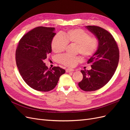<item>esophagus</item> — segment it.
Returning <instances> with one entry per match:
<instances>
[{"label":"esophagus","mask_w":130,"mask_h":130,"mask_svg":"<svg viewBox=\"0 0 130 130\" xmlns=\"http://www.w3.org/2000/svg\"><path fill=\"white\" fill-rule=\"evenodd\" d=\"M74 69H70V68H68V69H66V72L67 73H69V72H73L74 71Z\"/></svg>","instance_id":"obj_1"}]
</instances>
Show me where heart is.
Here are the masks:
<instances>
[{"instance_id":"obj_1","label":"heart","mask_w":130,"mask_h":130,"mask_svg":"<svg viewBox=\"0 0 130 130\" xmlns=\"http://www.w3.org/2000/svg\"><path fill=\"white\" fill-rule=\"evenodd\" d=\"M67 44H75V53H80L84 57L88 58L96 52L99 41L96 37L90 36L86 31L81 29H74L62 32L61 35L55 36L51 46L55 53L60 54L64 52ZM58 60L62 64L73 67L81 62L82 57L80 56L63 55L59 57Z\"/></svg>"}]
</instances>
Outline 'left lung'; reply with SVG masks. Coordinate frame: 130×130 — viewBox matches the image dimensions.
<instances>
[{"label":"left lung","instance_id":"left-lung-1","mask_svg":"<svg viewBox=\"0 0 130 130\" xmlns=\"http://www.w3.org/2000/svg\"><path fill=\"white\" fill-rule=\"evenodd\" d=\"M98 38L97 50L87 61L92 63L89 70H81L83 79L78 86L86 92L94 91L108 83L115 74L118 64L119 51L112 35L107 30L97 26H86Z\"/></svg>","mask_w":130,"mask_h":130}]
</instances>
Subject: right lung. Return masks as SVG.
Returning a JSON list of instances; mask_svg holds the SVG:
<instances>
[{"label": "right lung", "mask_w": 130, "mask_h": 130, "mask_svg": "<svg viewBox=\"0 0 130 130\" xmlns=\"http://www.w3.org/2000/svg\"><path fill=\"white\" fill-rule=\"evenodd\" d=\"M54 31V27L43 26L32 29L22 37L15 52V61L23 79L38 91L53 89L66 72L59 67L49 69L43 62L52 52L51 43L56 35Z\"/></svg>", "instance_id": "obj_1"}]
</instances>
